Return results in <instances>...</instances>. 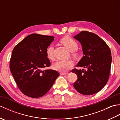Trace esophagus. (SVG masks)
<instances>
[{"mask_svg":"<svg viewBox=\"0 0 120 120\" xmlns=\"http://www.w3.org/2000/svg\"><path fill=\"white\" fill-rule=\"evenodd\" d=\"M68 74V73H64V72H61L60 73V74L61 75H67Z\"/></svg>","mask_w":120,"mask_h":120,"instance_id":"1","label":"esophagus"}]
</instances>
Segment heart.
<instances>
[{"label": "heart", "mask_w": 120, "mask_h": 120, "mask_svg": "<svg viewBox=\"0 0 120 120\" xmlns=\"http://www.w3.org/2000/svg\"><path fill=\"white\" fill-rule=\"evenodd\" d=\"M60 42L64 45L71 52V55L74 58H76L78 56L77 49L78 47L77 42L70 36H65L60 40ZM53 47L49 46L46 49V55L47 58L50 60H54L53 53ZM73 62L71 60H59L53 65V69L60 72H65L73 66Z\"/></svg>", "instance_id": "1"}]
</instances>
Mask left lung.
<instances>
[{
  "instance_id": "left-lung-1",
  "label": "left lung",
  "mask_w": 120,
  "mask_h": 120,
  "mask_svg": "<svg viewBox=\"0 0 120 120\" xmlns=\"http://www.w3.org/2000/svg\"><path fill=\"white\" fill-rule=\"evenodd\" d=\"M74 38L80 42L84 54L77 67L87 68L71 71L77 76L74 87L83 95H92L101 91L108 80L111 50L103 40L92 32L82 31Z\"/></svg>"
}]
</instances>
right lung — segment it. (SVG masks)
<instances>
[{"label": "right lung", "mask_w": 120, "mask_h": 120, "mask_svg": "<svg viewBox=\"0 0 120 120\" xmlns=\"http://www.w3.org/2000/svg\"><path fill=\"white\" fill-rule=\"evenodd\" d=\"M53 39L52 36L31 34L13 50L10 68L18 88L24 95L32 98L43 96L59 76L55 70H42L50 65L46 49Z\"/></svg>", "instance_id": "right-lung-1"}]
</instances>
